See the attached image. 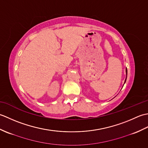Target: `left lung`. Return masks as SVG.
Returning <instances> with one entry per match:
<instances>
[{"mask_svg":"<svg viewBox=\"0 0 148 148\" xmlns=\"http://www.w3.org/2000/svg\"><path fill=\"white\" fill-rule=\"evenodd\" d=\"M126 74H127V76H126V79H125V83L126 82V80H127V69L126 68Z\"/></svg>","mask_w":148,"mask_h":148,"instance_id":"1","label":"left lung"}]
</instances>
